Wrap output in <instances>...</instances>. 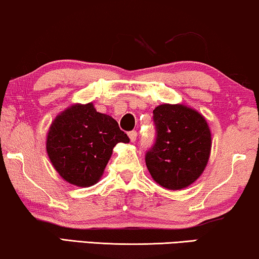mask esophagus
<instances>
[{
	"mask_svg": "<svg viewBox=\"0 0 259 259\" xmlns=\"http://www.w3.org/2000/svg\"><path fill=\"white\" fill-rule=\"evenodd\" d=\"M137 131H131V132H128V137H130V140L132 141V143H134V141L137 140Z\"/></svg>",
	"mask_w": 259,
	"mask_h": 259,
	"instance_id": "1",
	"label": "esophagus"
}]
</instances>
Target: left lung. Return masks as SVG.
Masks as SVG:
<instances>
[{
	"label": "left lung",
	"mask_w": 259,
	"mask_h": 259,
	"mask_svg": "<svg viewBox=\"0 0 259 259\" xmlns=\"http://www.w3.org/2000/svg\"><path fill=\"white\" fill-rule=\"evenodd\" d=\"M155 139L145 154L152 178L168 190H180L199 178L211 151V132L199 113L183 105H160L153 111Z\"/></svg>",
	"instance_id": "obj_1"
}]
</instances>
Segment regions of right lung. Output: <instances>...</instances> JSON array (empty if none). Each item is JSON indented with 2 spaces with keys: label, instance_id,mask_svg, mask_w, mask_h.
<instances>
[{
  "label": "right lung",
  "instance_id": "add662e5",
  "mask_svg": "<svg viewBox=\"0 0 259 259\" xmlns=\"http://www.w3.org/2000/svg\"><path fill=\"white\" fill-rule=\"evenodd\" d=\"M128 141L112 116L97 112L92 104L74 105L53 121L47 152L66 182L86 187L100 179L113 147Z\"/></svg>",
  "mask_w": 259,
  "mask_h": 259
}]
</instances>
